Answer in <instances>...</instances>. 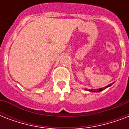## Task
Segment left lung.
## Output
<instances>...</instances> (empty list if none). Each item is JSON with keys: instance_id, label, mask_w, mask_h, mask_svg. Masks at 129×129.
<instances>
[{"instance_id": "1", "label": "left lung", "mask_w": 129, "mask_h": 129, "mask_svg": "<svg viewBox=\"0 0 129 129\" xmlns=\"http://www.w3.org/2000/svg\"><path fill=\"white\" fill-rule=\"evenodd\" d=\"M112 84H114V83H112ZM111 85H112V84H110L108 85V86H105L104 88H99V89H96L95 90H92V89H91V90H88V91H90V92H101V91H102V90H105V89L108 88V87H110ZM85 90H88L87 89H85Z\"/></svg>"}]
</instances>
